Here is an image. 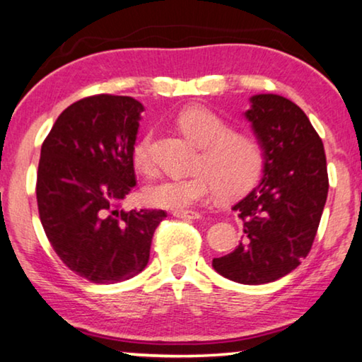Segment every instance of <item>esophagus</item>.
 I'll return each instance as SVG.
<instances>
[{
	"label": "esophagus",
	"instance_id": "1",
	"mask_svg": "<svg viewBox=\"0 0 362 362\" xmlns=\"http://www.w3.org/2000/svg\"><path fill=\"white\" fill-rule=\"evenodd\" d=\"M176 218H182V220H197L200 218L199 212H192V210H181V212H173Z\"/></svg>",
	"mask_w": 362,
	"mask_h": 362
}]
</instances>
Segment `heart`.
I'll return each mask as SVG.
<instances>
[{"mask_svg":"<svg viewBox=\"0 0 362 362\" xmlns=\"http://www.w3.org/2000/svg\"><path fill=\"white\" fill-rule=\"evenodd\" d=\"M176 123L185 134L202 147L196 163V173L168 176L146 187L144 197L152 207L175 210L192 209L220 192L221 197H238L257 181L264 165V150L257 139L246 132L231 131L225 118L202 105L181 110ZM150 134L139 139L132 150L137 168L152 165Z\"/></svg>","mask_w":362,"mask_h":362,"instance_id":"obj_1","label":"heart"}]
</instances>
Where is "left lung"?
<instances>
[{
  "label": "left lung",
  "mask_w": 362,
  "mask_h": 362,
  "mask_svg": "<svg viewBox=\"0 0 362 362\" xmlns=\"http://www.w3.org/2000/svg\"><path fill=\"white\" fill-rule=\"evenodd\" d=\"M249 102L244 116L262 146L264 175L233 207L243 220V241L212 267L228 280L264 285L290 274L309 254L329 175L322 139L296 103L275 93Z\"/></svg>",
  "instance_id": "1"
}]
</instances>
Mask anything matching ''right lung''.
<instances>
[{
  "label": "right lung",
  "instance_id": "add662e5",
  "mask_svg": "<svg viewBox=\"0 0 362 362\" xmlns=\"http://www.w3.org/2000/svg\"><path fill=\"white\" fill-rule=\"evenodd\" d=\"M144 105L93 95L58 116L37 173L40 221L54 252L77 275L111 285L146 269L163 210L119 207L136 186L132 150Z\"/></svg>",
  "mask_w": 362,
  "mask_h": 362
}]
</instances>
